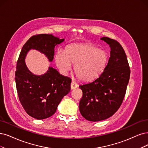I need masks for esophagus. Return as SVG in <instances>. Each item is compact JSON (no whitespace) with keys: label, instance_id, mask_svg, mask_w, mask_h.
<instances>
[{"label":"esophagus","instance_id":"esophagus-1","mask_svg":"<svg viewBox=\"0 0 148 148\" xmlns=\"http://www.w3.org/2000/svg\"><path fill=\"white\" fill-rule=\"evenodd\" d=\"M78 86V85L77 83L74 82L72 81V82L71 84V90H74Z\"/></svg>","mask_w":148,"mask_h":148}]
</instances>
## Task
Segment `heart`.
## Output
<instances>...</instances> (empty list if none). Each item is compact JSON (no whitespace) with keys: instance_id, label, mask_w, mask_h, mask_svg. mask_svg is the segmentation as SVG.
I'll return each mask as SVG.
<instances>
[{"instance_id":"heart-1","label":"heart","mask_w":148,"mask_h":148,"mask_svg":"<svg viewBox=\"0 0 148 148\" xmlns=\"http://www.w3.org/2000/svg\"><path fill=\"white\" fill-rule=\"evenodd\" d=\"M56 63L63 73H67L74 64V71L80 80L88 82L97 77L104 70L108 63L107 53L94 45L76 44L65 49L64 53L58 51Z\"/></svg>"}]
</instances>
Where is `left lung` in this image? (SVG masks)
<instances>
[{
	"mask_svg": "<svg viewBox=\"0 0 148 148\" xmlns=\"http://www.w3.org/2000/svg\"><path fill=\"white\" fill-rule=\"evenodd\" d=\"M110 47V57L103 73L91 82L79 86L83 92L79 103L82 115L90 121L112 116L121 106L126 92L130 70L126 55L116 40L102 37Z\"/></svg>",
	"mask_w": 148,
	"mask_h": 148,
	"instance_id": "left-lung-1",
	"label": "left lung"
}]
</instances>
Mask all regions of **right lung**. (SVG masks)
<instances>
[{
    "mask_svg": "<svg viewBox=\"0 0 148 148\" xmlns=\"http://www.w3.org/2000/svg\"><path fill=\"white\" fill-rule=\"evenodd\" d=\"M64 40L51 34L36 35L29 38L21 51L15 73L16 89L22 106L35 119H46L56 113L60 101L70 91L71 79L51 66L45 74L35 75L27 68L25 57L30 50L35 49L52 62L55 47Z\"/></svg>",
    "mask_w": 148,
    "mask_h": 148,
    "instance_id": "add662e5",
    "label": "right lung"
}]
</instances>
